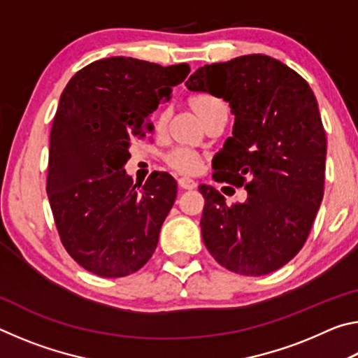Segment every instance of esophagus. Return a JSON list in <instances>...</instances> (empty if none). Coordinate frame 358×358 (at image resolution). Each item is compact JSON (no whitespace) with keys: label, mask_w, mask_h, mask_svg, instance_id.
Masks as SVG:
<instances>
[{"label":"esophagus","mask_w":358,"mask_h":358,"mask_svg":"<svg viewBox=\"0 0 358 358\" xmlns=\"http://www.w3.org/2000/svg\"><path fill=\"white\" fill-rule=\"evenodd\" d=\"M178 186L181 187V189L191 191V189H196L197 183H196V181H194V180H191V178L183 177V178H178Z\"/></svg>","instance_id":"obj_1"}]
</instances>
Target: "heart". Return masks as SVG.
<instances>
[{
	"instance_id": "heart-1",
	"label": "heart",
	"mask_w": 358,
	"mask_h": 358,
	"mask_svg": "<svg viewBox=\"0 0 358 358\" xmlns=\"http://www.w3.org/2000/svg\"><path fill=\"white\" fill-rule=\"evenodd\" d=\"M189 106L203 123L217 113H226V106L221 99L211 94H197L189 99ZM167 123V112H161L156 117V129H164ZM167 166L175 172L194 175L202 166V157L196 151L187 148H175L166 155Z\"/></svg>"
}]
</instances>
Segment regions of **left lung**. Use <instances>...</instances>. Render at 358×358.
I'll list each match as a JSON object with an SVG mask.
<instances>
[{
	"mask_svg": "<svg viewBox=\"0 0 358 358\" xmlns=\"http://www.w3.org/2000/svg\"><path fill=\"white\" fill-rule=\"evenodd\" d=\"M186 87L229 102L234 131L213 157V177L248 192L229 207L215 187L199 186L203 243L234 273L268 275L305 245L324 197L327 138L316 96L294 69L260 53L205 64Z\"/></svg>",
	"mask_w": 358,
	"mask_h": 358,
	"instance_id": "obj_1",
	"label": "left lung"
}]
</instances>
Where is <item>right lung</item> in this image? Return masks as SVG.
Returning a JSON list of instances; mask_svg holds the SVG:
<instances>
[{
  "mask_svg": "<svg viewBox=\"0 0 358 358\" xmlns=\"http://www.w3.org/2000/svg\"><path fill=\"white\" fill-rule=\"evenodd\" d=\"M189 64L162 68L110 57L71 78L53 118L47 194L66 251L102 278L136 273L157 246L177 197V181L155 172L134 185L124 171L134 138L153 131L150 117L169 101Z\"/></svg>",
  "mask_w": 358,
  "mask_h": 358,
  "instance_id": "obj_1",
  "label": "right lung"
}]
</instances>
